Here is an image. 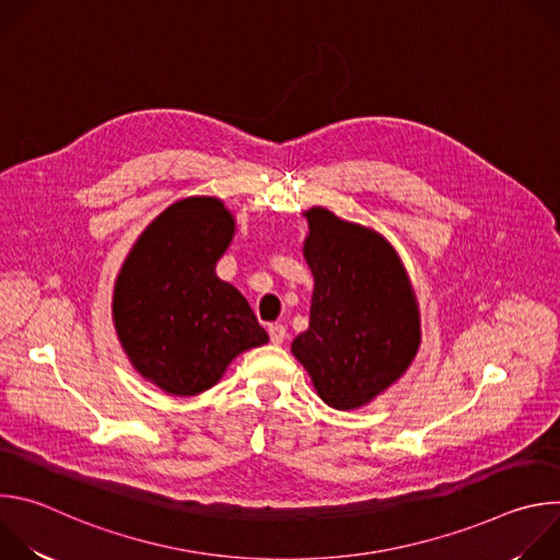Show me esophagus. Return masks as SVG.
<instances>
[{
    "label": "esophagus",
    "mask_w": 560,
    "mask_h": 560,
    "mask_svg": "<svg viewBox=\"0 0 560 560\" xmlns=\"http://www.w3.org/2000/svg\"><path fill=\"white\" fill-rule=\"evenodd\" d=\"M268 332H270V341H272L275 346L283 343V341H285V337H288V330H285V326H283V324H272V326L268 328Z\"/></svg>",
    "instance_id": "34e87169"
}]
</instances>
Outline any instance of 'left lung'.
<instances>
[{"label": "left lung", "instance_id": "8db88e82", "mask_svg": "<svg viewBox=\"0 0 560 560\" xmlns=\"http://www.w3.org/2000/svg\"><path fill=\"white\" fill-rule=\"evenodd\" d=\"M303 217V259L314 290L310 326L290 350L326 406L359 410L412 365L421 348L419 301L381 232L322 206Z\"/></svg>", "mask_w": 560, "mask_h": 560}]
</instances>
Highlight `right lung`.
<instances>
[{
	"mask_svg": "<svg viewBox=\"0 0 560 560\" xmlns=\"http://www.w3.org/2000/svg\"><path fill=\"white\" fill-rule=\"evenodd\" d=\"M236 232L219 197H186L137 236L113 290V324L135 372L173 396H195L268 332L217 261Z\"/></svg>",
	"mask_w": 560,
	"mask_h": 560,
	"instance_id": "1",
	"label": "right lung"
}]
</instances>
